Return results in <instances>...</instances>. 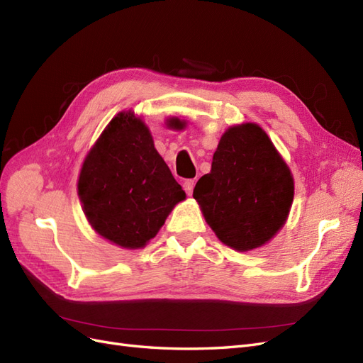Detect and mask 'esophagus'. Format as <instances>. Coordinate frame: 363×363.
Returning <instances> with one entry per match:
<instances>
[{
  "label": "esophagus",
  "instance_id": "34e87169",
  "mask_svg": "<svg viewBox=\"0 0 363 363\" xmlns=\"http://www.w3.org/2000/svg\"><path fill=\"white\" fill-rule=\"evenodd\" d=\"M194 186H195V180L194 179H189V180H184L183 183V188L186 191V194L191 195L194 192Z\"/></svg>",
  "mask_w": 363,
  "mask_h": 363
}]
</instances>
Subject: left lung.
<instances>
[{"label": "left lung", "mask_w": 363, "mask_h": 363, "mask_svg": "<svg viewBox=\"0 0 363 363\" xmlns=\"http://www.w3.org/2000/svg\"><path fill=\"white\" fill-rule=\"evenodd\" d=\"M194 199L225 245L248 251L268 242L286 221L294 180L265 131L244 124L223 135Z\"/></svg>", "instance_id": "left-lung-1"}]
</instances>
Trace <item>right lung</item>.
<instances>
[{"instance_id": "right-lung-1", "label": "right lung", "mask_w": 363, "mask_h": 363, "mask_svg": "<svg viewBox=\"0 0 363 363\" xmlns=\"http://www.w3.org/2000/svg\"><path fill=\"white\" fill-rule=\"evenodd\" d=\"M79 195L95 232L123 248L144 247L186 196L131 112L115 116L87 155Z\"/></svg>"}]
</instances>
